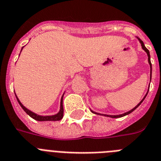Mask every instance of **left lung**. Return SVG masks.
<instances>
[{
	"label": "left lung",
	"mask_w": 161,
	"mask_h": 161,
	"mask_svg": "<svg viewBox=\"0 0 161 161\" xmlns=\"http://www.w3.org/2000/svg\"><path fill=\"white\" fill-rule=\"evenodd\" d=\"M137 38H138V37H137ZM138 40H139V42H140V44H141V46H142V48L143 50H144L145 52H146L147 53V57H148V63H149V65H150V67H151V75H150V80L151 79H152V63H151V59H150V53H149V50L147 49V48L146 47H145V45H144V44H143V42L142 41V40H140V39L139 38H138ZM149 91V90H148ZM147 93L148 92H147V94L145 95V96L144 97H143V99H142V100H141L140 102H139V104H137L136 106H135V108H132V109L131 110H130L129 112H126V113H125V114H120V115H104V116H106V117H113V118H118V117H124V116H125V115H128V114H131V113H132L133 111H134V110H135L137 108L139 107V105H140L141 104V103H142V101H143V100H144V99H145V97H146L147 96ZM91 111L92 112V113H93V114H98V115H103V114H98V113H96V112H94V111H92V110H91Z\"/></svg>",
	"instance_id": "8db88e82"
}]
</instances>
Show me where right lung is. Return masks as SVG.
Masks as SVG:
<instances>
[{"label": "right lung", "instance_id": "right-lung-1", "mask_svg": "<svg viewBox=\"0 0 161 161\" xmlns=\"http://www.w3.org/2000/svg\"><path fill=\"white\" fill-rule=\"evenodd\" d=\"M21 51H22V50H21ZM15 96H16V95H15ZM63 96H62V97H61V108H60V111L58 112L57 114H55V115H53V116H40V115H38V114H35V113L31 112V110L27 109V108H26L25 106L22 105V104L20 102V100H19V98L17 97V96H16V98H17V100H18V102H19V104H20V106L22 108V109L24 110L26 114H28L31 117H32L33 119L36 120V121H60V120L62 119V117H63V114H64L63 104H62V102H63Z\"/></svg>", "mask_w": 161, "mask_h": 161}]
</instances>
